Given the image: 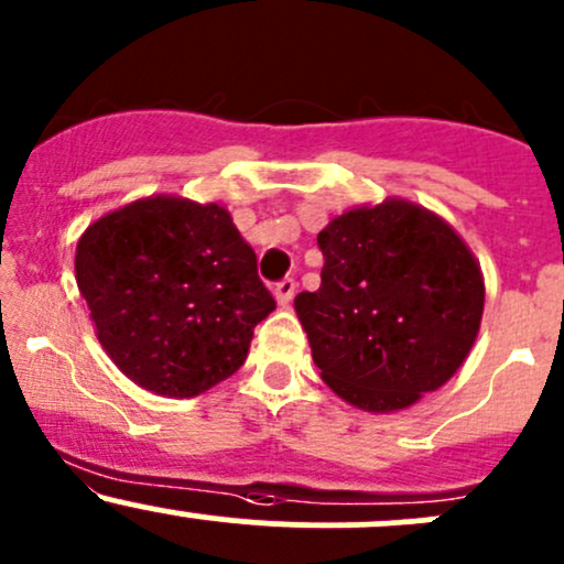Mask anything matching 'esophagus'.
<instances>
[{"instance_id": "obj_1", "label": "esophagus", "mask_w": 564, "mask_h": 564, "mask_svg": "<svg viewBox=\"0 0 564 564\" xmlns=\"http://www.w3.org/2000/svg\"><path fill=\"white\" fill-rule=\"evenodd\" d=\"M294 292H297V281H294V278H283L281 283H275V300H278V305L286 307L289 302L294 300Z\"/></svg>"}]
</instances>
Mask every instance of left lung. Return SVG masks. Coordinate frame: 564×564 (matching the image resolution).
Masks as SVG:
<instances>
[{
    "label": "left lung",
    "mask_w": 564,
    "mask_h": 564,
    "mask_svg": "<svg viewBox=\"0 0 564 564\" xmlns=\"http://www.w3.org/2000/svg\"><path fill=\"white\" fill-rule=\"evenodd\" d=\"M322 286L294 300L324 383L370 413L411 408L462 367L481 329V264L422 205L383 199L318 232Z\"/></svg>",
    "instance_id": "1"
}]
</instances>
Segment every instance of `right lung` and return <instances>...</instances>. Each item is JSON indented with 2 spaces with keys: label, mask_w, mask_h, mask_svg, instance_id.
<instances>
[{
  "label": "right lung",
  "mask_w": 564,
  "mask_h": 564,
  "mask_svg": "<svg viewBox=\"0 0 564 564\" xmlns=\"http://www.w3.org/2000/svg\"><path fill=\"white\" fill-rule=\"evenodd\" d=\"M75 278L118 370L181 400L240 370L253 327L275 311L227 207L170 194L94 221L78 240Z\"/></svg>",
  "instance_id": "right-lung-1"
}]
</instances>
